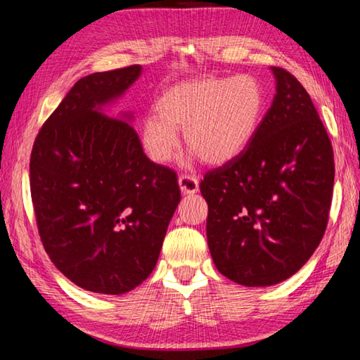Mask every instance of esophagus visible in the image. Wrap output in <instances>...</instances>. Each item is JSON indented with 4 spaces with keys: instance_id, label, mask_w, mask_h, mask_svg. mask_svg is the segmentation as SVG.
<instances>
[{
    "instance_id": "obj_1",
    "label": "esophagus",
    "mask_w": 360,
    "mask_h": 360,
    "mask_svg": "<svg viewBox=\"0 0 360 360\" xmlns=\"http://www.w3.org/2000/svg\"><path fill=\"white\" fill-rule=\"evenodd\" d=\"M179 187L184 195H193L198 192V179L192 174L179 176Z\"/></svg>"
}]
</instances>
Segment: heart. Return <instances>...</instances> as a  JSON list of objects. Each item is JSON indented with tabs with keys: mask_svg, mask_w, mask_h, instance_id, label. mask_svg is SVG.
Returning <instances> with one entry per match:
<instances>
[{
	"mask_svg": "<svg viewBox=\"0 0 360 360\" xmlns=\"http://www.w3.org/2000/svg\"><path fill=\"white\" fill-rule=\"evenodd\" d=\"M266 109L264 84L252 75L191 79L169 87L157 112L143 122L144 150L157 163L172 160L184 143L206 163L224 165L252 141Z\"/></svg>",
	"mask_w": 360,
	"mask_h": 360,
	"instance_id": "b5f03b06",
	"label": "heart"
}]
</instances>
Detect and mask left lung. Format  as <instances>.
I'll return each mask as SVG.
<instances>
[{"label":"left lung","mask_w":360,"mask_h":360,"mask_svg":"<svg viewBox=\"0 0 360 360\" xmlns=\"http://www.w3.org/2000/svg\"><path fill=\"white\" fill-rule=\"evenodd\" d=\"M271 72L276 94L252 141L200 184L212 262L248 288L295 275L319 246L332 203L333 149L318 111L290 72Z\"/></svg>","instance_id":"1"}]
</instances>
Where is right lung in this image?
I'll list each match as a JSON object with an SVG mask.
<instances>
[{
  "label": "right lung",
  "mask_w": 360,
  "mask_h": 360,
  "mask_svg": "<svg viewBox=\"0 0 360 360\" xmlns=\"http://www.w3.org/2000/svg\"><path fill=\"white\" fill-rule=\"evenodd\" d=\"M141 71L131 65L79 79L30 158L42 246L70 281L96 294H125L150 275L181 202L178 176L146 157L131 112L101 111Z\"/></svg>",
  "instance_id": "add662e5"
}]
</instances>
